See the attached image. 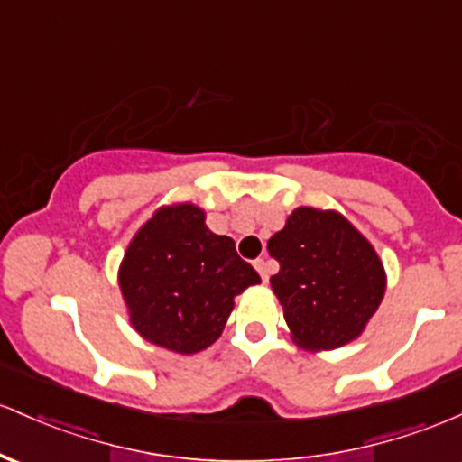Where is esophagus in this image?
Returning <instances> with one entry per match:
<instances>
[{
    "label": "esophagus",
    "instance_id": "esophagus-1",
    "mask_svg": "<svg viewBox=\"0 0 462 462\" xmlns=\"http://www.w3.org/2000/svg\"><path fill=\"white\" fill-rule=\"evenodd\" d=\"M254 267H256V272L261 273L263 282H267V281H270V265H267V261H265V258H258V261H254Z\"/></svg>",
    "mask_w": 462,
    "mask_h": 462
}]
</instances>
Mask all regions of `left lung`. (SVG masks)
I'll return each mask as SVG.
<instances>
[{
	"label": "left lung",
	"instance_id": "obj_1",
	"mask_svg": "<svg viewBox=\"0 0 462 462\" xmlns=\"http://www.w3.org/2000/svg\"><path fill=\"white\" fill-rule=\"evenodd\" d=\"M267 250L281 263L270 285L296 346L333 351L362 336L386 293V270L342 212L296 208Z\"/></svg>",
	"mask_w": 462,
	"mask_h": 462
}]
</instances>
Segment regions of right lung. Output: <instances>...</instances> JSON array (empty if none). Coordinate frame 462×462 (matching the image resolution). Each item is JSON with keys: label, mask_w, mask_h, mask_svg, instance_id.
Instances as JSON below:
<instances>
[{"label": "right lung", "mask_w": 462, "mask_h": 462, "mask_svg": "<svg viewBox=\"0 0 462 462\" xmlns=\"http://www.w3.org/2000/svg\"><path fill=\"white\" fill-rule=\"evenodd\" d=\"M230 236L206 226L190 201L160 206L134 235L118 267L129 322L140 337L180 355L221 337L235 296L258 285Z\"/></svg>", "instance_id": "1"}]
</instances>
